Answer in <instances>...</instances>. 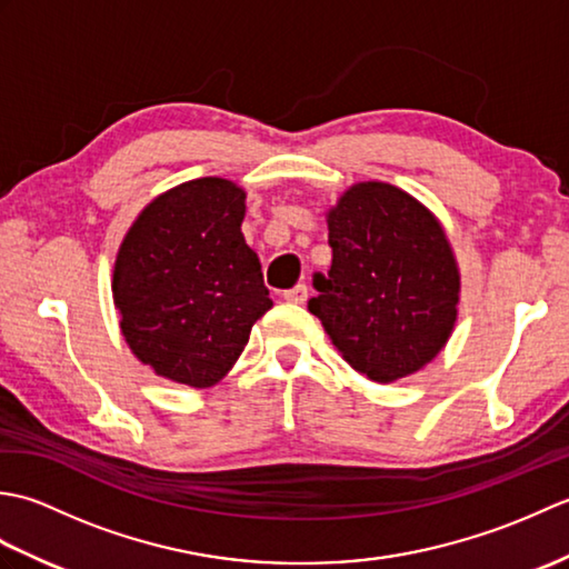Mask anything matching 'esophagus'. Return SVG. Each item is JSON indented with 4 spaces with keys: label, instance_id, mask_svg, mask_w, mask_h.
Here are the masks:
<instances>
[{
    "label": "esophagus",
    "instance_id": "obj_1",
    "mask_svg": "<svg viewBox=\"0 0 569 569\" xmlns=\"http://www.w3.org/2000/svg\"><path fill=\"white\" fill-rule=\"evenodd\" d=\"M283 300H288V303H306V300H308V286L306 283H298L296 288H291V291L283 293Z\"/></svg>",
    "mask_w": 569,
    "mask_h": 569
}]
</instances>
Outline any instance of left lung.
<instances>
[{"mask_svg":"<svg viewBox=\"0 0 569 569\" xmlns=\"http://www.w3.org/2000/svg\"><path fill=\"white\" fill-rule=\"evenodd\" d=\"M332 266L312 276L320 318L349 367L389 383L445 347L459 273L440 222L389 183H357L328 212Z\"/></svg>","mask_w":569,"mask_h":569,"instance_id":"1","label":"left lung"}]
</instances>
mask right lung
I'll use <instances>...</instances> for the list:
<instances>
[{
    "label": "right lung",
    "mask_w": 569,
    "mask_h": 569,
    "mask_svg": "<svg viewBox=\"0 0 569 569\" xmlns=\"http://www.w3.org/2000/svg\"><path fill=\"white\" fill-rule=\"evenodd\" d=\"M244 198L232 180H190L147 204L119 247V325L159 377L196 389L217 383L273 306L241 234Z\"/></svg>",
    "instance_id": "right-lung-1"
}]
</instances>
